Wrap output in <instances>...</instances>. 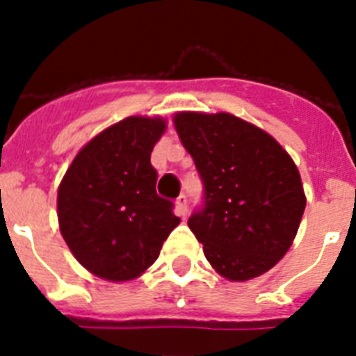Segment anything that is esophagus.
<instances>
[{"instance_id":"esophagus-1","label":"esophagus","mask_w":356,"mask_h":356,"mask_svg":"<svg viewBox=\"0 0 356 356\" xmlns=\"http://www.w3.org/2000/svg\"><path fill=\"white\" fill-rule=\"evenodd\" d=\"M175 205H177V212L181 216H186V212H188V200H186V195L181 194L175 201Z\"/></svg>"}]
</instances>
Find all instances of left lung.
Masks as SVG:
<instances>
[{
  "instance_id": "1",
  "label": "left lung",
  "mask_w": 356,
  "mask_h": 356,
  "mask_svg": "<svg viewBox=\"0 0 356 356\" xmlns=\"http://www.w3.org/2000/svg\"><path fill=\"white\" fill-rule=\"evenodd\" d=\"M175 129L203 181L188 227L212 268L231 281L262 275L292 245L303 184L286 151L233 114L181 113Z\"/></svg>"
}]
</instances>
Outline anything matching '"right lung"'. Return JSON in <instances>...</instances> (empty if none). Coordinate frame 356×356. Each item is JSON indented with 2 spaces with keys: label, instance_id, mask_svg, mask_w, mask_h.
Listing matches in <instances>:
<instances>
[{
  "label": "right lung",
  "instance_id": "1",
  "mask_svg": "<svg viewBox=\"0 0 356 356\" xmlns=\"http://www.w3.org/2000/svg\"><path fill=\"white\" fill-rule=\"evenodd\" d=\"M161 118L122 120L92 138L58 188L60 233L94 275L129 281L149 268L179 225L173 203L156 194L151 151Z\"/></svg>",
  "mask_w": 356,
  "mask_h": 356
}]
</instances>
